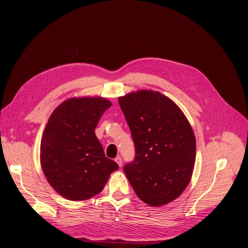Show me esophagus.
I'll use <instances>...</instances> for the list:
<instances>
[{"label": "esophagus", "instance_id": "1", "mask_svg": "<svg viewBox=\"0 0 248 248\" xmlns=\"http://www.w3.org/2000/svg\"><path fill=\"white\" fill-rule=\"evenodd\" d=\"M115 161L118 163V165L120 166V167H122L123 166V160H122V158L119 156V157H117L116 159H115Z\"/></svg>", "mask_w": 248, "mask_h": 248}]
</instances>
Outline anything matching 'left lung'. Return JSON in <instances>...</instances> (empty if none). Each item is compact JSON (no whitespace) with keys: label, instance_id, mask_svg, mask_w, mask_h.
Listing matches in <instances>:
<instances>
[{"label":"left lung","instance_id":"left-lung-1","mask_svg":"<svg viewBox=\"0 0 248 248\" xmlns=\"http://www.w3.org/2000/svg\"><path fill=\"white\" fill-rule=\"evenodd\" d=\"M129 126L135 157L124 170L136 195L158 207L178 198L188 186L195 162L193 130L170 99L152 90L119 98Z\"/></svg>","mask_w":248,"mask_h":248}]
</instances>
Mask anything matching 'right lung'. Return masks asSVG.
I'll return each mask as SVG.
<instances>
[{
    "instance_id": "1",
    "label": "right lung",
    "mask_w": 248,
    "mask_h": 248,
    "mask_svg": "<svg viewBox=\"0 0 248 248\" xmlns=\"http://www.w3.org/2000/svg\"><path fill=\"white\" fill-rule=\"evenodd\" d=\"M111 102L101 97L73 98L55 109L40 147L41 165L51 186L68 200L98 194L119 165L105 156L94 130Z\"/></svg>"
}]
</instances>
